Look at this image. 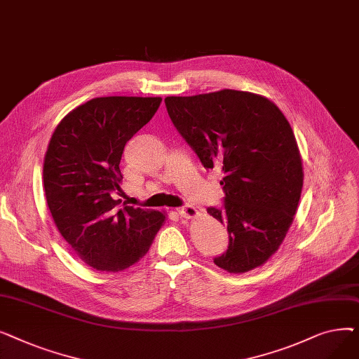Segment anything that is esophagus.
<instances>
[{"label":"esophagus","instance_id":"34e87169","mask_svg":"<svg viewBox=\"0 0 359 359\" xmlns=\"http://www.w3.org/2000/svg\"><path fill=\"white\" fill-rule=\"evenodd\" d=\"M177 212L182 218H195L199 214L194 205H184V206H182V208L177 210Z\"/></svg>","mask_w":359,"mask_h":359}]
</instances>
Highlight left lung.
Masks as SVG:
<instances>
[{
    "mask_svg": "<svg viewBox=\"0 0 359 359\" xmlns=\"http://www.w3.org/2000/svg\"><path fill=\"white\" fill-rule=\"evenodd\" d=\"M164 103L202 165L224 172V203L206 210L229 231V249L214 263L230 273L263 265L285 238L303 189V163L284 113L266 97L237 90Z\"/></svg>",
    "mask_w": 359,
    "mask_h": 359,
    "instance_id": "left-lung-1",
    "label": "left lung"
}]
</instances>
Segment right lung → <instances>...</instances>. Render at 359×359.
<instances>
[{"mask_svg":"<svg viewBox=\"0 0 359 359\" xmlns=\"http://www.w3.org/2000/svg\"><path fill=\"white\" fill-rule=\"evenodd\" d=\"M161 97H97L56 126L43 163L52 218L65 241L96 271L121 272L148 252L165 215L122 205L121 158Z\"/></svg>","mask_w":359,"mask_h":359,"instance_id":"add662e5","label":"right lung"}]
</instances>
